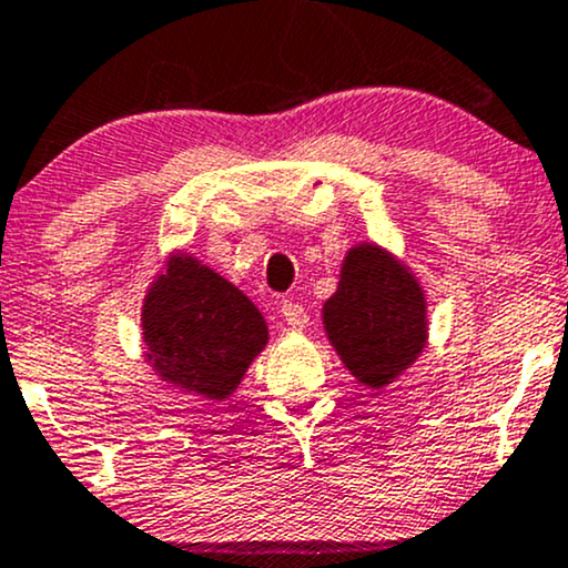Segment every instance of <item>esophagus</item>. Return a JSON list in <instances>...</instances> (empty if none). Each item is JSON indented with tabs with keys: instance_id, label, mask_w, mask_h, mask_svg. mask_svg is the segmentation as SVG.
<instances>
[{
	"instance_id": "1",
	"label": "esophagus",
	"mask_w": 568,
	"mask_h": 568,
	"mask_svg": "<svg viewBox=\"0 0 568 568\" xmlns=\"http://www.w3.org/2000/svg\"><path fill=\"white\" fill-rule=\"evenodd\" d=\"M278 311H282L284 322L290 324L292 329H305V324H308V314H305V308H303L301 303L282 301V305H278Z\"/></svg>"
}]
</instances>
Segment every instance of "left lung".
<instances>
[{"label": "left lung", "instance_id": "obj_1", "mask_svg": "<svg viewBox=\"0 0 568 568\" xmlns=\"http://www.w3.org/2000/svg\"><path fill=\"white\" fill-rule=\"evenodd\" d=\"M322 322L343 365L367 388L394 384L429 341L424 286L410 267L369 241L343 257Z\"/></svg>", "mask_w": 568, "mask_h": 568}]
</instances>
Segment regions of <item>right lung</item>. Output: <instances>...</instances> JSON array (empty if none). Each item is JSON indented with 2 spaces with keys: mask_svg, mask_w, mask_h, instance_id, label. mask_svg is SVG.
I'll return each mask as SVG.
<instances>
[{
  "mask_svg": "<svg viewBox=\"0 0 568 568\" xmlns=\"http://www.w3.org/2000/svg\"><path fill=\"white\" fill-rule=\"evenodd\" d=\"M142 341L158 378L225 403L265 348L267 324L239 286L176 252L144 295Z\"/></svg>",
  "mask_w": 568,
  "mask_h": 568,
  "instance_id": "add662e5",
  "label": "right lung"
}]
</instances>
